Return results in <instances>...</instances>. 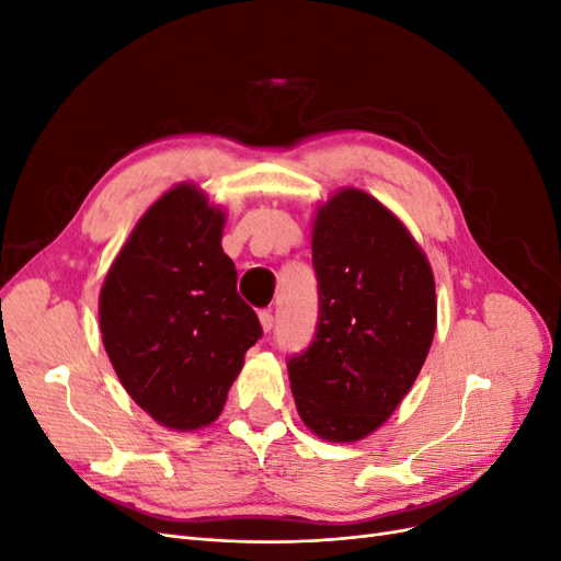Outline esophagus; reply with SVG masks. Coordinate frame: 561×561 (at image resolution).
<instances>
[{"label": "esophagus", "instance_id": "1", "mask_svg": "<svg viewBox=\"0 0 561 561\" xmlns=\"http://www.w3.org/2000/svg\"><path fill=\"white\" fill-rule=\"evenodd\" d=\"M260 322H262L264 332L274 330V316H271V311H260Z\"/></svg>", "mask_w": 561, "mask_h": 561}]
</instances>
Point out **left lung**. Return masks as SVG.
Masks as SVG:
<instances>
[{
    "label": "left lung",
    "instance_id": "left-lung-1",
    "mask_svg": "<svg viewBox=\"0 0 561 561\" xmlns=\"http://www.w3.org/2000/svg\"><path fill=\"white\" fill-rule=\"evenodd\" d=\"M311 250L318 328L287 375L301 421L328 443H355L396 412L426 363L433 268L400 219L353 186L318 208Z\"/></svg>",
    "mask_w": 561,
    "mask_h": 561
}]
</instances>
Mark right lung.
<instances>
[{
    "mask_svg": "<svg viewBox=\"0 0 561 561\" xmlns=\"http://www.w3.org/2000/svg\"><path fill=\"white\" fill-rule=\"evenodd\" d=\"M225 213L194 184L151 206L100 290V332L128 396L157 423L198 431L222 412L262 325L236 290Z\"/></svg>",
    "mask_w": 561,
    "mask_h": 561,
    "instance_id": "1",
    "label": "right lung"
}]
</instances>
